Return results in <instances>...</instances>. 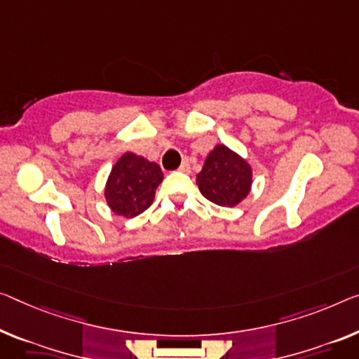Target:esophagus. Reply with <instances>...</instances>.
I'll return each mask as SVG.
<instances>
[{"label":"esophagus","instance_id":"34e87169","mask_svg":"<svg viewBox=\"0 0 359 359\" xmlns=\"http://www.w3.org/2000/svg\"><path fill=\"white\" fill-rule=\"evenodd\" d=\"M189 168H191V167H189V162L184 161L183 163L180 165V168H178V170H180V172H183V173H187V172H189Z\"/></svg>","mask_w":359,"mask_h":359}]
</instances>
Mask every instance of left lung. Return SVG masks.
Here are the masks:
<instances>
[{
	"label": "left lung",
	"instance_id": "left-lung-1",
	"mask_svg": "<svg viewBox=\"0 0 359 359\" xmlns=\"http://www.w3.org/2000/svg\"><path fill=\"white\" fill-rule=\"evenodd\" d=\"M252 170L244 158L217 146L208 154L202 172L197 175V186L203 197L222 207H234L250 191Z\"/></svg>",
	"mask_w": 359,
	"mask_h": 359
}]
</instances>
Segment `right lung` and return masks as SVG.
Masks as SVG:
<instances>
[{
	"label": "right lung",
	"mask_w": 359,
	"mask_h": 359,
	"mask_svg": "<svg viewBox=\"0 0 359 359\" xmlns=\"http://www.w3.org/2000/svg\"><path fill=\"white\" fill-rule=\"evenodd\" d=\"M163 173L157 163L126 152L114 165L106 186V201L114 213L133 218L151 207Z\"/></svg>",
	"instance_id": "obj_1"
}]
</instances>
